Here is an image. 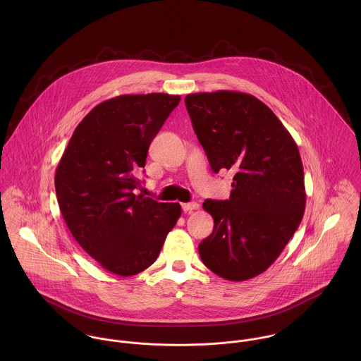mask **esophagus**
<instances>
[{
  "label": "esophagus",
  "mask_w": 361,
  "mask_h": 361,
  "mask_svg": "<svg viewBox=\"0 0 361 361\" xmlns=\"http://www.w3.org/2000/svg\"><path fill=\"white\" fill-rule=\"evenodd\" d=\"M200 206H199L197 203H183V204H182V209H183L185 212H192V211L197 209Z\"/></svg>",
  "instance_id": "1"
}]
</instances>
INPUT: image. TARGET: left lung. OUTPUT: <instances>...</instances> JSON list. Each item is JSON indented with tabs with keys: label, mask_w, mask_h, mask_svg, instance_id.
Segmentation results:
<instances>
[{
	"label": "left lung",
	"mask_w": 361,
	"mask_h": 361,
	"mask_svg": "<svg viewBox=\"0 0 361 361\" xmlns=\"http://www.w3.org/2000/svg\"><path fill=\"white\" fill-rule=\"evenodd\" d=\"M185 103L212 171L235 172L229 200L203 203L214 231L199 245L200 258L224 279H252L279 257L302 222L306 189L298 145L252 94L195 93Z\"/></svg>",
	"instance_id": "8db88e82"
}]
</instances>
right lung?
<instances>
[{"instance_id":"1","label":"right lung","mask_w":361,"mask_h":361,"mask_svg":"<svg viewBox=\"0 0 361 361\" xmlns=\"http://www.w3.org/2000/svg\"><path fill=\"white\" fill-rule=\"evenodd\" d=\"M179 102L165 93L105 100L76 126L56 166V200L71 233L112 274L149 268L182 214L179 203L133 193L150 143Z\"/></svg>"}]
</instances>
